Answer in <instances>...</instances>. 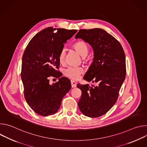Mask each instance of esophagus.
Segmentation results:
<instances>
[{"label": "esophagus", "mask_w": 147, "mask_h": 147, "mask_svg": "<svg viewBox=\"0 0 147 147\" xmlns=\"http://www.w3.org/2000/svg\"><path fill=\"white\" fill-rule=\"evenodd\" d=\"M71 84L72 88H75L77 86V83L74 81H71Z\"/></svg>", "instance_id": "obj_1"}]
</instances>
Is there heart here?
Here are the masks:
<instances>
[{
    "mask_svg": "<svg viewBox=\"0 0 147 147\" xmlns=\"http://www.w3.org/2000/svg\"><path fill=\"white\" fill-rule=\"evenodd\" d=\"M74 49L76 52L79 53V55L82 57H86L89 52V47L88 45L83 41H79L76 42L73 46ZM65 57V50H61L59 56V60L60 63H63ZM83 70L81 67H69L65 70V74L67 77L73 79V80H77L80 77V74L82 73Z\"/></svg>",
    "mask_w": 147,
    "mask_h": 147,
    "instance_id": "1",
    "label": "heart"
}]
</instances>
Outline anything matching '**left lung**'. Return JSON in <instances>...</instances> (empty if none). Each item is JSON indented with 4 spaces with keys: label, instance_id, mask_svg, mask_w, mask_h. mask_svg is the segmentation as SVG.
Listing matches in <instances>:
<instances>
[{
    "label": "left lung",
    "instance_id": "left-lung-1",
    "mask_svg": "<svg viewBox=\"0 0 147 147\" xmlns=\"http://www.w3.org/2000/svg\"><path fill=\"white\" fill-rule=\"evenodd\" d=\"M75 38L84 40L92 48L93 61L83 78L98 84L91 87L78 84L82 92L78 105L83 115L98 117L117 101L126 73L124 52L119 42L103 29H82Z\"/></svg>",
    "mask_w": 147,
    "mask_h": 147
}]
</instances>
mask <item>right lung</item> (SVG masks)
<instances>
[{"instance_id": "obj_1", "label": "right lung", "mask_w": 147, "mask_h": 147, "mask_svg": "<svg viewBox=\"0 0 147 147\" xmlns=\"http://www.w3.org/2000/svg\"><path fill=\"white\" fill-rule=\"evenodd\" d=\"M77 30L48 27L36 34L30 41L23 57L21 77L25 99L37 114L47 116L59 109L61 100L71 89V82L56 70L59 56L64 44ZM51 76L59 78L52 85Z\"/></svg>"}]
</instances>
